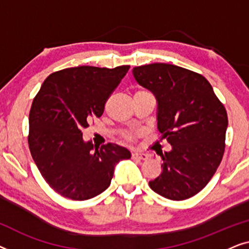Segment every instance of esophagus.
<instances>
[{
  "mask_svg": "<svg viewBox=\"0 0 249 249\" xmlns=\"http://www.w3.org/2000/svg\"><path fill=\"white\" fill-rule=\"evenodd\" d=\"M132 158H135V159H139V160H147L148 159V155L147 154H145V153H138V152H136V153H132Z\"/></svg>",
  "mask_w": 249,
  "mask_h": 249,
  "instance_id": "obj_1",
  "label": "esophagus"
}]
</instances>
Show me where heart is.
<instances>
[{
  "instance_id": "b5f03b06",
  "label": "heart",
  "mask_w": 249,
  "mask_h": 249,
  "mask_svg": "<svg viewBox=\"0 0 249 249\" xmlns=\"http://www.w3.org/2000/svg\"><path fill=\"white\" fill-rule=\"evenodd\" d=\"M136 135H137V134H136V132H129V134L127 135V138H128V139H130V141H131V139L134 138Z\"/></svg>"
}]
</instances>
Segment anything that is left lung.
Instances as JSON below:
<instances>
[{"label": "left lung", "instance_id": "obj_1", "mask_svg": "<svg viewBox=\"0 0 249 249\" xmlns=\"http://www.w3.org/2000/svg\"><path fill=\"white\" fill-rule=\"evenodd\" d=\"M139 85L158 101V128L172 149L160 152L162 172L149 181L159 195L190 198L205 187L219 168L226 148L228 115L202 74L169 63L132 70Z\"/></svg>", "mask_w": 249, "mask_h": 249}]
</instances>
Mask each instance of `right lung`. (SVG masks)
I'll return each instance as SVG.
<instances>
[{"instance_id": "obj_1", "label": "right lung", "mask_w": 249, "mask_h": 249, "mask_svg": "<svg viewBox=\"0 0 249 249\" xmlns=\"http://www.w3.org/2000/svg\"><path fill=\"white\" fill-rule=\"evenodd\" d=\"M129 68H67L50 74L34 98L29 149L40 175L61 196L86 200L100 195L110 186L115 164L130 159L127 148L111 142L96 147L81 132L103 114Z\"/></svg>"}]
</instances>
